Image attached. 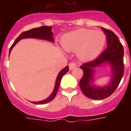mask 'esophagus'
Masks as SVG:
<instances>
[{
    "instance_id": "esophagus-1",
    "label": "esophagus",
    "mask_w": 131,
    "mask_h": 131,
    "mask_svg": "<svg viewBox=\"0 0 131 131\" xmlns=\"http://www.w3.org/2000/svg\"><path fill=\"white\" fill-rule=\"evenodd\" d=\"M77 67V64L75 63H74V62H71V63L69 64V67L70 70H72L75 69V68Z\"/></svg>"
}]
</instances>
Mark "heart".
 I'll use <instances>...</instances> for the list:
<instances>
[{"mask_svg": "<svg viewBox=\"0 0 131 131\" xmlns=\"http://www.w3.org/2000/svg\"><path fill=\"white\" fill-rule=\"evenodd\" d=\"M106 42L105 34L100 30L90 29L76 30L67 33L61 40L62 46L66 51H78L82 60H90L101 53Z\"/></svg>", "mask_w": 131, "mask_h": 131, "instance_id": "heart-1", "label": "heart"}]
</instances>
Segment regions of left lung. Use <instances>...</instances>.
Returning a JSON list of instances; mask_svg holds the SVG:
<instances>
[{
  "label": "left lung",
  "mask_w": 131,
  "mask_h": 131,
  "mask_svg": "<svg viewBox=\"0 0 131 131\" xmlns=\"http://www.w3.org/2000/svg\"><path fill=\"white\" fill-rule=\"evenodd\" d=\"M106 35L107 45L103 53L92 61L83 64L80 68L84 75L80 82V87L87 97L94 100H101L113 94L120 84L124 75V49L119 39L112 31L101 27ZM109 66L111 77L108 84L99 86L95 84V68Z\"/></svg>",
  "instance_id": "8db88e82"
}]
</instances>
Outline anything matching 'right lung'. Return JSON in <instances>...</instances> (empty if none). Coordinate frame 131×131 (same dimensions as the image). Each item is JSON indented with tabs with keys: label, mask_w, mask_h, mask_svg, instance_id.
Returning a JSON list of instances; mask_svg holds the SVG:
<instances>
[{
	"label": "right lung",
	"mask_w": 131,
	"mask_h": 131,
	"mask_svg": "<svg viewBox=\"0 0 131 131\" xmlns=\"http://www.w3.org/2000/svg\"><path fill=\"white\" fill-rule=\"evenodd\" d=\"M51 26H41L39 28H35L31 30H29L28 31L24 32L16 39L15 41L13 43V44L11 45V47H10L9 49V54L11 53V50L13 49V47L15 46L18 42L21 39H28V38H34V39H42L45 40L47 41L51 42V43H54V39H53V33L51 31ZM69 71V67L67 66L66 67H64L63 69H62L59 72V73L58 74L57 78L56 80L55 86H54V88H53V92H51L50 95L44 100L40 101H33L32 102L34 104H45L47 103H49L51 101L55 98L56 93H57L60 84V81L62 78V76Z\"/></svg>",
	"instance_id": "add662e5"
}]
</instances>
